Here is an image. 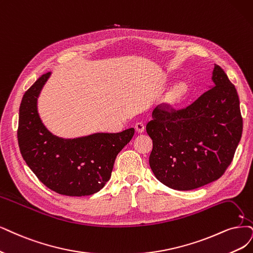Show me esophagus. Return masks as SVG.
I'll return each mask as SVG.
<instances>
[{
	"label": "esophagus",
	"instance_id": "esophagus-1",
	"mask_svg": "<svg viewBox=\"0 0 253 253\" xmlns=\"http://www.w3.org/2000/svg\"><path fill=\"white\" fill-rule=\"evenodd\" d=\"M134 128L136 130V132H138V133H142L145 131V125L142 123V122H138V123H136Z\"/></svg>",
	"mask_w": 253,
	"mask_h": 253
}]
</instances>
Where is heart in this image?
Wrapping results in <instances>:
<instances>
[{"mask_svg":"<svg viewBox=\"0 0 253 253\" xmlns=\"http://www.w3.org/2000/svg\"><path fill=\"white\" fill-rule=\"evenodd\" d=\"M188 91L189 87L185 83H175L166 93L165 104L168 107H175L177 105H179L185 98V96L188 95Z\"/></svg>","mask_w":253,"mask_h":253,"instance_id":"obj_1","label":"heart"}]
</instances>
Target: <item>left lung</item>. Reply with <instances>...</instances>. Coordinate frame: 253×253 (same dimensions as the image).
<instances>
[{
  "instance_id": "left-lung-1",
  "label": "left lung",
  "mask_w": 253,
  "mask_h": 253,
  "mask_svg": "<svg viewBox=\"0 0 253 253\" xmlns=\"http://www.w3.org/2000/svg\"><path fill=\"white\" fill-rule=\"evenodd\" d=\"M213 85L179 111L155 108L147 133L153 149L149 165L173 190L190 191L219 179L241 141L243 120L235 85L214 65Z\"/></svg>"
}]
</instances>
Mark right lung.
Here are the masks:
<instances>
[{"mask_svg": "<svg viewBox=\"0 0 253 253\" xmlns=\"http://www.w3.org/2000/svg\"><path fill=\"white\" fill-rule=\"evenodd\" d=\"M52 73L42 75L22 99L17 139L24 161L45 186L65 196H88L109 180L116 157L134 134L96 132L64 138L51 132L39 112L41 92Z\"/></svg>", "mask_w": 253, "mask_h": 253, "instance_id": "1", "label": "right lung"}]
</instances>
